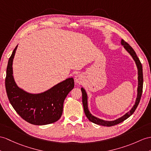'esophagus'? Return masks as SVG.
<instances>
[{
  "instance_id": "1",
  "label": "esophagus",
  "mask_w": 151,
  "mask_h": 151,
  "mask_svg": "<svg viewBox=\"0 0 151 151\" xmlns=\"http://www.w3.org/2000/svg\"><path fill=\"white\" fill-rule=\"evenodd\" d=\"M82 81H83V76L82 75L79 74V75H77L75 76V81L77 83H82Z\"/></svg>"
}]
</instances>
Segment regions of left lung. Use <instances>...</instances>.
<instances>
[{
	"label": "left lung",
	"mask_w": 151,
	"mask_h": 151,
	"mask_svg": "<svg viewBox=\"0 0 151 151\" xmlns=\"http://www.w3.org/2000/svg\"><path fill=\"white\" fill-rule=\"evenodd\" d=\"M121 45H123L124 49H126L127 52L130 54L131 56L133 58L134 61H135V63L137 65V67L138 68V88H137V97L136 99L135 104L133 106V108H131L129 111H128L125 114L122 116L120 117V118L117 119L113 121H107L104 120L102 119H100L97 118L96 116H94L93 115H91L90 113L89 109H88V96L87 93L86 92L85 90L83 88H81V91H82V101L84 108V111L87 118L88 119L90 122H93L94 124H96L97 125H101V126H113L115 125L119 124L121 122H122L123 121L126 120L127 118H129L131 115H133V113L134 112L135 109H137V106L139 104V101L142 97V90H143V69H142V65L140 61H139V58H138L137 54L134 52L133 48H132L129 44L124 41V40H121Z\"/></svg>",
	"instance_id": "left-lung-1"
}]
</instances>
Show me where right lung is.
Wrapping results in <instances>:
<instances>
[{"label":"right lung","mask_w":151,"mask_h":151,"mask_svg":"<svg viewBox=\"0 0 151 151\" xmlns=\"http://www.w3.org/2000/svg\"><path fill=\"white\" fill-rule=\"evenodd\" d=\"M17 47L9 59L5 80L11 104L22 118L31 124L42 126L56 122L63 113L66 97L74 87L73 79L68 78L40 93H30L21 89L13 76V61Z\"/></svg>","instance_id":"right-lung-1"}]
</instances>
